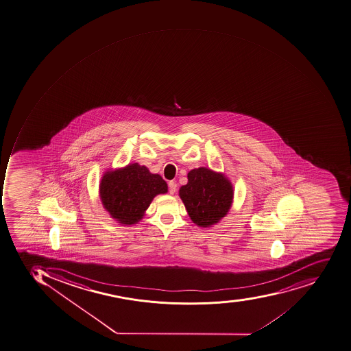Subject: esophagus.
Masks as SVG:
<instances>
[{"instance_id": "34e87169", "label": "esophagus", "mask_w": 351, "mask_h": 351, "mask_svg": "<svg viewBox=\"0 0 351 351\" xmlns=\"http://www.w3.org/2000/svg\"><path fill=\"white\" fill-rule=\"evenodd\" d=\"M177 189V184L175 182H173V180H171V182H169V193H175V191H176Z\"/></svg>"}]
</instances>
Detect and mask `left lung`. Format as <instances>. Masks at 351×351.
<instances>
[{"label": "left lung", "instance_id": "left-lung-1", "mask_svg": "<svg viewBox=\"0 0 351 351\" xmlns=\"http://www.w3.org/2000/svg\"><path fill=\"white\" fill-rule=\"evenodd\" d=\"M187 177V185L180 187V196L193 222L204 228L219 222L231 207V182L206 167L193 169Z\"/></svg>", "mask_w": 351, "mask_h": 351}]
</instances>
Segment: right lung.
I'll return each mask as SVG.
<instances>
[{"label":"right lung","mask_w":351,"mask_h":351,"mask_svg":"<svg viewBox=\"0 0 351 351\" xmlns=\"http://www.w3.org/2000/svg\"><path fill=\"white\" fill-rule=\"evenodd\" d=\"M101 202L114 219L123 224L139 222L158 193H167V184L145 166L131 164L119 171H108L101 180Z\"/></svg>","instance_id":"add662e5"}]
</instances>
